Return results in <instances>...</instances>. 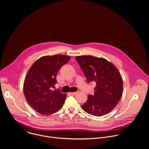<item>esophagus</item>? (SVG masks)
I'll use <instances>...</instances> for the list:
<instances>
[{"instance_id": "esophagus-1", "label": "esophagus", "mask_w": 149, "mask_h": 149, "mask_svg": "<svg viewBox=\"0 0 149 149\" xmlns=\"http://www.w3.org/2000/svg\"><path fill=\"white\" fill-rule=\"evenodd\" d=\"M77 93V92H72V93H70V94H71V95H75V94H76Z\"/></svg>"}]
</instances>
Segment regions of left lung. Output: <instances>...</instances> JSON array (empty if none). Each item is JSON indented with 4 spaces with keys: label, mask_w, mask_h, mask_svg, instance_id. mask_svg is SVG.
<instances>
[{
    "label": "left lung",
    "mask_w": 149,
    "mask_h": 149,
    "mask_svg": "<svg viewBox=\"0 0 149 149\" xmlns=\"http://www.w3.org/2000/svg\"><path fill=\"white\" fill-rule=\"evenodd\" d=\"M88 83L94 82V94H89L81 107L86 113L102 116L111 112L123 94V79L117 68L107 60L93 56L75 58Z\"/></svg>",
    "instance_id": "obj_1"
}]
</instances>
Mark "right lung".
<instances>
[{
	"label": "right lung",
	"instance_id": "obj_1",
	"mask_svg": "<svg viewBox=\"0 0 149 149\" xmlns=\"http://www.w3.org/2000/svg\"><path fill=\"white\" fill-rule=\"evenodd\" d=\"M69 56L55 55L38 59L29 70L24 84V93L29 104L38 113L48 116L58 111L65 102L66 94L52 90L60 68Z\"/></svg>",
	"mask_w": 149,
	"mask_h": 149
}]
</instances>
